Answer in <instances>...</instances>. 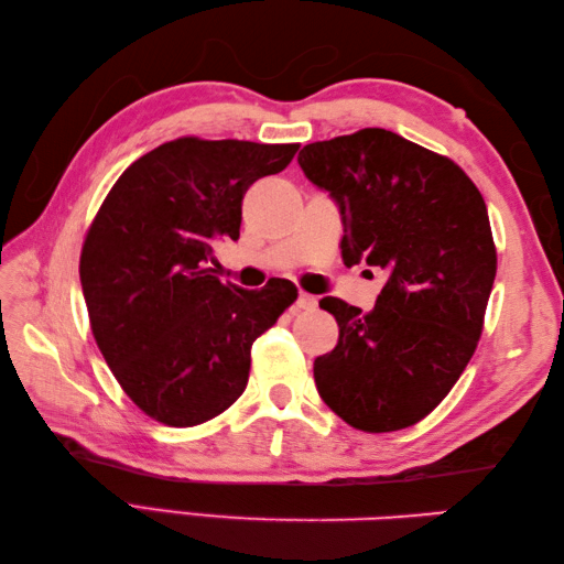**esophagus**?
<instances>
[{"label": "esophagus", "mask_w": 564, "mask_h": 564, "mask_svg": "<svg viewBox=\"0 0 564 564\" xmlns=\"http://www.w3.org/2000/svg\"><path fill=\"white\" fill-rule=\"evenodd\" d=\"M317 307V301L313 295H307V293H301L297 295V301H295V310H315Z\"/></svg>", "instance_id": "34e87169"}]
</instances>
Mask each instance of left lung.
Returning <instances> with one entry per match:
<instances>
[{
	"label": "left lung",
	"instance_id": "8db88e82",
	"mask_svg": "<svg viewBox=\"0 0 564 564\" xmlns=\"http://www.w3.org/2000/svg\"><path fill=\"white\" fill-rule=\"evenodd\" d=\"M297 164L339 206L346 267L388 275L370 313L319 301L339 325L315 358L319 398L368 434L422 422L482 334L497 275L485 198L453 160L382 128L310 142Z\"/></svg>",
	"mask_w": 564,
	"mask_h": 564
}]
</instances>
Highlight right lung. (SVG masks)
<instances>
[{"mask_svg": "<svg viewBox=\"0 0 564 564\" xmlns=\"http://www.w3.org/2000/svg\"><path fill=\"white\" fill-rule=\"evenodd\" d=\"M301 145L178 138L142 154L104 198L82 245L91 334L123 392L154 422L196 426L245 392L251 344L297 289L213 275V242L239 239L242 198Z\"/></svg>", "mask_w": 564, "mask_h": 564, "instance_id": "add662e5", "label": "right lung"}]
</instances>
